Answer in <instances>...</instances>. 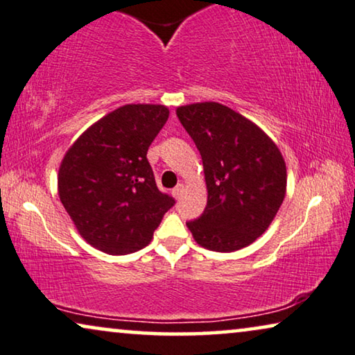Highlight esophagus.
I'll return each mask as SVG.
<instances>
[{"mask_svg": "<svg viewBox=\"0 0 355 355\" xmlns=\"http://www.w3.org/2000/svg\"><path fill=\"white\" fill-rule=\"evenodd\" d=\"M183 190H185V187H183L182 183H180V185L175 187L173 190H172V195H173V198H177V200H178V198H180V196L183 195Z\"/></svg>", "mask_w": 355, "mask_h": 355, "instance_id": "1", "label": "esophagus"}]
</instances>
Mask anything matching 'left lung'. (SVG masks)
I'll return each instance as SVG.
<instances>
[{"label": "left lung", "instance_id": "obj_1", "mask_svg": "<svg viewBox=\"0 0 355 355\" xmlns=\"http://www.w3.org/2000/svg\"><path fill=\"white\" fill-rule=\"evenodd\" d=\"M177 116L202 159L207 206L187 222L200 247L230 253L266 232L284 201L287 170L276 143L247 116L217 102L188 103Z\"/></svg>", "mask_w": 355, "mask_h": 355}]
</instances>
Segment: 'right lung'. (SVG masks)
<instances>
[{
    "label": "right lung",
    "mask_w": 355,
    "mask_h": 355,
    "mask_svg": "<svg viewBox=\"0 0 355 355\" xmlns=\"http://www.w3.org/2000/svg\"><path fill=\"white\" fill-rule=\"evenodd\" d=\"M168 118L159 103L107 113L66 150L58 195L81 237L107 254L148 247L173 198L159 191L148 149Z\"/></svg>",
    "instance_id": "add662e5"
}]
</instances>
